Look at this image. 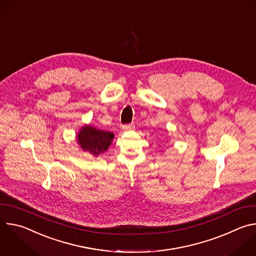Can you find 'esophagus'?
<instances>
[{
	"label": "esophagus",
	"instance_id": "esophagus-1",
	"mask_svg": "<svg viewBox=\"0 0 256 256\" xmlns=\"http://www.w3.org/2000/svg\"><path fill=\"white\" fill-rule=\"evenodd\" d=\"M132 128H134L132 124H124V126H122V130H130Z\"/></svg>",
	"mask_w": 256,
	"mask_h": 256
}]
</instances>
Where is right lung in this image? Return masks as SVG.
Returning <instances> with one entry per match:
<instances>
[{
	"label": "right lung",
	"mask_w": 256,
	"mask_h": 256,
	"mask_svg": "<svg viewBox=\"0 0 256 256\" xmlns=\"http://www.w3.org/2000/svg\"><path fill=\"white\" fill-rule=\"evenodd\" d=\"M114 134L110 132L98 130L92 126H84L77 134L80 147L97 157L108 150L112 142Z\"/></svg>",
	"instance_id": "add662e5"
}]
</instances>
